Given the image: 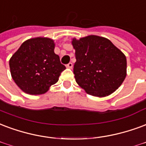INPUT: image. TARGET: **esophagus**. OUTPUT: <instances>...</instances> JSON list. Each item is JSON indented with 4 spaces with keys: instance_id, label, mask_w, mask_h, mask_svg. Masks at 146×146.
Listing matches in <instances>:
<instances>
[{
    "instance_id": "esophagus-1",
    "label": "esophagus",
    "mask_w": 146,
    "mask_h": 146,
    "mask_svg": "<svg viewBox=\"0 0 146 146\" xmlns=\"http://www.w3.org/2000/svg\"><path fill=\"white\" fill-rule=\"evenodd\" d=\"M66 67L69 68V69H72V68H73V63H72V62H69V63L66 65Z\"/></svg>"
}]
</instances>
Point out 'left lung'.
Returning a JSON list of instances; mask_svg holds the SVG:
<instances>
[{"instance_id":"8db88e82","label":"left lung","mask_w":146,"mask_h":146,"mask_svg":"<svg viewBox=\"0 0 146 146\" xmlns=\"http://www.w3.org/2000/svg\"><path fill=\"white\" fill-rule=\"evenodd\" d=\"M76 82L88 94L103 98L114 93L127 74L125 54L106 38L88 35L73 38Z\"/></svg>"}]
</instances>
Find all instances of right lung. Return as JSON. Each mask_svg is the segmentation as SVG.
<instances>
[{
	"label": "right lung",
	"instance_id": "add662e5",
	"mask_svg": "<svg viewBox=\"0 0 146 146\" xmlns=\"http://www.w3.org/2000/svg\"><path fill=\"white\" fill-rule=\"evenodd\" d=\"M49 38L37 37L24 42L9 60L12 79L26 94H43L59 80L66 66L54 52Z\"/></svg>",
	"mask_w": 146,
	"mask_h": 146
}]
</instances>
